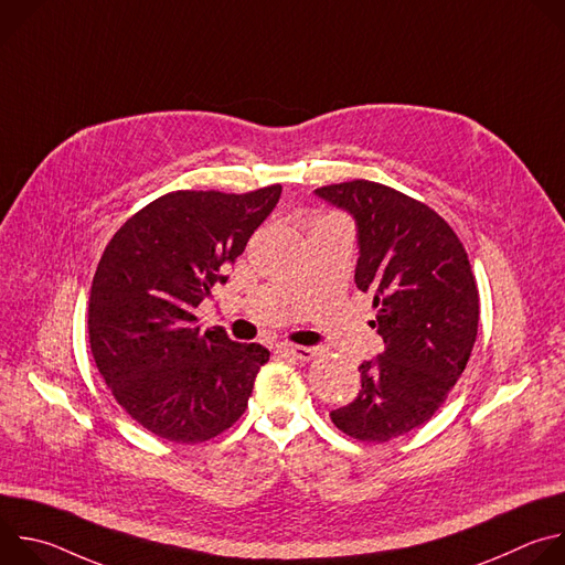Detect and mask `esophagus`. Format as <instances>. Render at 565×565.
Returning a JSON list of instances; mask_svg holds the SVG:
<instances>
[{
	"instance_id": "obj_1",
	"label": "esophagus",
	"mask_w": 565,
	"mask_h": 565,
	"mask_svg": "<svg viewBox=\"0 0 565 565\" xmlns=\"http://www.w3.org/2000/svg\"><path fill=\"white\" fill-rule=\"evenodd\" d=\"M277 353L295 358V360H312L317 355L315 347H292V344H277Z\"/></svg>"
}]
</instances>
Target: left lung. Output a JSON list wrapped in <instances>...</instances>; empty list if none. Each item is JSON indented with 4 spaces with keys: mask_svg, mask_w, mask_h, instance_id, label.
Segmentation results:
<instances>
[{
    "mask_svg": "<svg viewBox=\"0 0 565 565\" xmlns=\"http://www.w3.org/2000/svg\"><path fill=\"white\" fill-rule=\"evenodd\" d=\"M315 194L353 216L355 284L373 295L384 351L360 364L362 388L331 420L386 443L425 425L465 371L478 333V288L456 232L431 207L371 181Z\"/></svg>",
    "mask_w": 565,
    "mask_h": 565,
    "instance_id": "left-lung-1",
    "label": "left lung"
}]
</instances>
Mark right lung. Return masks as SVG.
Returning <instances> with one entry per match:
<instances>
[{
	"label": "right lung",
	"instance_id": "add662e5",
	"mask_svg": "<svg viewBox=\"0 0 565 565\" xmlns=\"http://www.w3.org/2000/svg\"><path fill=\"white\" fill-rule=\"evenodd\" d=\"M281 185L248 194L172 192L109 241L89 295V342L118 405L147 431L203 443L248 407L270 353L223 329L201 331L194 308L270 216Z\"/></svg>",
	"mask_w": 565,
	"mask_h": 565
}]
</instances>
